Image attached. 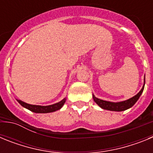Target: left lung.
Listing matches in <instances>:
<instances>
[{"mask_svg":"<svg viewBox=\"0 0 153 153\" xmlns=\"http://www.w3.org/2000/svg\"><path fill=\"white\" fill-rule=\"evenodd\" d=\"M144 86H145V76H144V84L143 86V88L141 89L139 93L136 94V96L132 97V98L126 100L121 101V102H110V101L102 100L100 99H98L93 94V100L100 107H101L103 109H107V110H110V111H117V112H121L126 110V109H129L132 107L139 100L141 94L143 93V90H144Z\"/></svg>","mask_w":153,"mask_h":153,"instance_id":"obj_1","label":"left lung"}]
</instances>
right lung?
I'll return each mask as SVG.
<instances>
[{"label": "right lung", "instance_id": "1", "mask_svg": "<svg viewBox=\"0 0 153 153\" xmlns=\"http://www.w3.org/2000/svg\"><path fill=\"white\" fill-rule=\"evenodd\" d=\"M66 100H67V98L65 97L61 101L56 102V103L49 105V106H39V105H32V104L27 103V102H24L17 99V102L21 104L23 107L26 108V109H29L30 111L36 113H47L56 111V110L61 109L63 107Z\"/></svg>", "mask_w": 153, "mask_h": 153}]
</instances>
